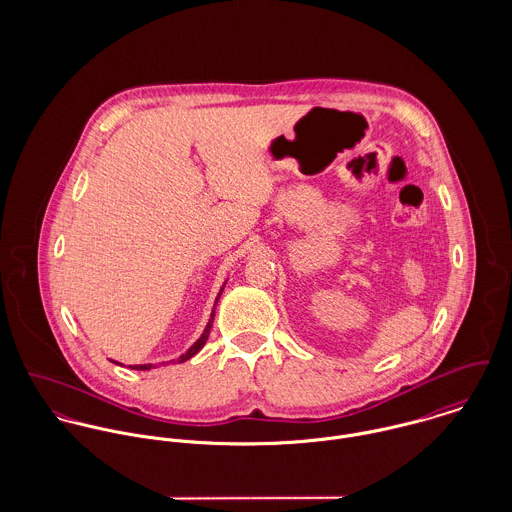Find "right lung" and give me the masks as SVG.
I'll return each mask as SVG.
<instances>
[{
  "mask_svg": "<svg viewBox=\"0 0 512 512\" xmlns=\"http://www.w3.org/2000/svg\"><path fill=\"white\" fill-rule=\"evenodd\" d=\"M219 297H220V293H219ZM219 297H217V301H219ZM213 319H215V313H213V315H211V321H209V325H207V329H205V333H203V335H201V339H199V341H197V343H195V345H193V347H191V349H189V351H187V353H185V355H181V357H179V359H177V361H179V363H183V361H187V359H191V357H193V355H197V353H199V351H201V349H203V345H205V343H207V339H209V335H211V329H213ZM132 368H134V370H149V368H151V365H134V366H132Z\"/></svg>",
  "mask_w": 512,
  "mask_h": 512,
  "instance_id": "obj_1",
  "label": "right lung"
}]
</instances>
